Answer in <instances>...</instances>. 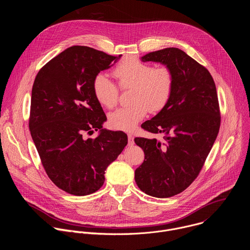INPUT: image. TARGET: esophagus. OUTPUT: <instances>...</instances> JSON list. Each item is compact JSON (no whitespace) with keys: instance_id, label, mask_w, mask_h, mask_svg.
<instances>
[{"instance_id":"1","label":"esophagus","mask_w":250,"mask_h":250,"mask_svg":"<svg viewBox=\"0 0 250 250\" xmlns=\"http://www.w3.org/2000/svg\"><path fill=\"white\" fill-rule=\"evenodd\" d=\"M127 138H128V146H133V136L131 134H128Z\"/></svg>"}]
</instances>
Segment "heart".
<instances>
[{"label":"heart","instance_id":"1","mask_svg":"<svg viewBox=\"0 0 250 250\" xmlns=\"http://www.w3.org/2000/svg\"><path fill=\"white\" fill-rule=\"evenodd\" d=\"M113 75L121 89H131L132 103L109 115V124L115 129L132 131L148 111L158 113L164 109L171 97L174 77L167 66L153 67L138 58L125 57L114 68ZM93 92L105 108H113L119 101L118 87L104 74L95 76Z\"/></svg>","mask_w":250,"mask_h":250}]
</instances>
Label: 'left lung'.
<instances>
[{
  "label": "left lung",
  "instance_id": "8db88e82",
  "mask_svg": "<svg viewBox=\"0 0 250 250\" xmlns=\"http://www.w3.org/2000/svg\"><path fill=\"white\" fill-rule=\"evenodd\" d=\"M171 69V97L155 117L141 125L163 140L136 137L145 161L135 169L138 188L156 198L183 192L199 175L218 136L221 116L216 84L208 69L183 50L168 47L142 56Z\"/></svg>",
  "mask_w": 250,
  "mask_h": 250
}]
</instances>
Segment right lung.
Here are the masks:
<instances>
[{
	"instance_id": "right-lung-1",
	"label": "right lung",
	"mask_w": 250,
	"mask_h": 250,
	"mask_svg": "<svg viewBox=\"0 0 250 250\" xmlns=\"http://www.w3.org/2000/svg\"><path fill=\"white\" fill-rule=\"evenodd\" d=\"M122 55L71 46L47 62L35 77L29 130L50 180L75 196L98 191L104 171L127 145L123 131L103 128L106 117L93 92V80ZM99 130L96 139L85 135Z\"/></svg>"
}]
</instances>
